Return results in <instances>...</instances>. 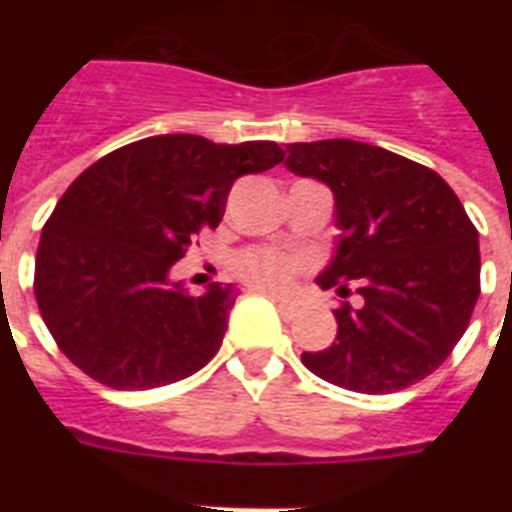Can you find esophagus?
<instances>
[{"instance_id": "esophagus-1", "label": "esophagus", "mask_w": 512, "mask_h": 512, "mask_svg": "<svg viewBox=\"0 0 512 512\" xmlns=\"http://www.w3.org/2000/svg\"><path fill=\"white\" fill-rule=\"evenodd\" d=\"M271 300L276 303V308H279L281 319H287V321L295 319V316H297V305L295 303H289V300H284V297H279V295H271Z\"/></svg>"}]
</instances>
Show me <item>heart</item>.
<instances>
[{"label": "heart", "mask_w": 512, "mask_h": 512, "mask_svg": "<svg viewBox=\"0 0 512 512\" xmlns=\"http://www.w3.org/2000/svg\"><path fill=\"white\" fill-rule=\"evenodd\" d=\"M241 279L255 284L260 289H271V292H284L292 284L297 271V263L284 252H273V249H249L239 257L236 263Z\"/></svg>", "instance_id": "heart-1"}]
</instances>
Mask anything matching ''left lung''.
<instances>
[{
  "instance_id": "obj_1",
  "label": "left lung",
  "mask_w": 512,
  "mask_h": 512,
  "mask_svg": "<svg viewBox=\"0 0 512 512\" xmlns=\"http://www.w3.org/2000/svg\"><path fill=\"white\" fill-rule=\"evenodd\" d=\"M287 170L335 196V255L321 289L361 303L335 311L337 337L303 353L316 377L356 393L425 380L465 335L478 292V231L457 193L428 167L358 140L289 143Z\"/></svg>"
}]
</instances>
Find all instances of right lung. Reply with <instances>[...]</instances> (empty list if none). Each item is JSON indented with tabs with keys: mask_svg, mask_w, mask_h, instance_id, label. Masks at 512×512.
<instances>
[{
	"mask_svg": "<svg viewBox=\"0 0 512 512\" xmlns=\"http://www.w3.org/2000/svg\"><path fill=\"white\" fill-rule=\"evenodd\" d=\"M281 159L271 140L154 135L76 177L44 225L34 271L39 313L71 364L114 390L159 388L207 366L239 289L193 297L172 265L223 220L236 177Z\"/></svg>",
	"mask_w": 512,
	"mask_h": 512,
	"instance_id": "1",
	"label": "right lung"
}]
</instances>
